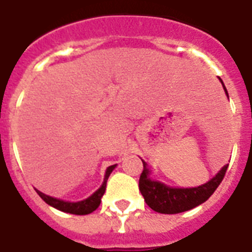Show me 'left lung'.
Listing matches in <instances>:
<instances>
[{
    "mask_svg": "<svg viewBox=\"0 0 252 252\" xmlns=\"http://www.w3.org/2000/svg\"><path fill=\"white\" fill-rule=\"evenodd\" d=\"M220 82L222 84L225 94L229 98L227 90L222 80L219 78ZM144 163V170L140 176L138 182V188L140 192L144 196L146 204L149 205L153 211L163 215H175V213H182V212L189 211L192 208L197 207L204 201H207L212 196V193L216 191L220 183L222 182L225 172L227 170V166L225 165L221 167L217 174H216L211 180L207 183L197 186V187H171L167 184L162 183L159 180L153 179L152 176V168L148 166L144 159L141 158Z\"/></svg>",
    "mask_w": 252,
    "mask_h": 252,
    "instance_id": "left-lung-1",
    "label": "left lung"
}]
</instances>
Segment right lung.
<instances>
[{
  "label": "right lung",
  "mask_w": 252,
  "mask_h": 252,
  "mask_svg": "<svg viewBox=\"0 0 252 252\" xmlns=\"http://www.w3.org/2000/svg\"><path fill=\"white\" fill-rule=\"evenodd\" d=\"M115 167H116V165L108 166L106 170V175H104L102 186H100L93 195H90L89 197H86V199L84 200H80V201H65V200L45 195V193H43V192L37 191L36 189L37 195L40 196L41 199L44 200L48 205L56 208V209H59V211L61 212L70 213V215H89V213L94 212L95 209L99 207V204L102 201L103 195H104V192H106V186L107 180H108V176L111 175V172L114 171Z\"/></svg>",
  "instance_id": "1"
}]
</instances>
